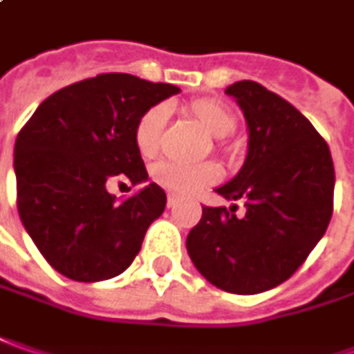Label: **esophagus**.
Here are the masks:
<instances>
[{
    "label": "esophagus",
    "instance_id": "esophagus-1",
    "mask_svg": "<svg viewBox=\"0 0 354 354\" xmlns=\"http://www.w3.org/2000/svg\"><path fill=\"white\" fill-rule=\"evenodd\" d=\"M178 203V196H174V194H168V207H174Z\"/></svg>",
    "mask_w": 354,
    "mask_h": 354
}]
</instances>
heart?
<instances>
[{
    "label": "heart",
    "mask_w": 354,
    "mask_h": 354,
    "mask_svg": "<svg viewBox=\"0 0 354 354\" xmlns=\"http://www.w3.org/2000/svg\"><path fill=\"white\" fill-rule=\"evenodd\" d=\"M184 111L200 121L205 131L215 137L223 139L231 135L237 127V117L231 113V109L217 100L201 97L196 102H189ZM166 109L162 105H154L147 109L139 117L135 125V147L145 158H153L160 149L162 127H165ZM154 180L170 192L176 194H194L198 189L212 186L219 180V168L214 162H201V165H182V162H158L153 170Z\"/></svg>",
    "instance_id": "1"
}]
</instances>
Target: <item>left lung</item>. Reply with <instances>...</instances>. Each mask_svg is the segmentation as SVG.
<instances>
[{
    "label": "left lung",
    "mask_w": 354,
    "mask_h": 354,
    "mask_svg": "<svg viewBox=\"0 0 354 354\" xmlns=\"http://www.w3.org/2000/svg\"><path fill=\"white\" fill-rule=\"evenodd\" d=\"M225 93L249 125V153L239 174L215 192L237 205L203 207L186 247L205 280L250 296L282 284L319 243L333 214L335 168L329 147L306 117L259 82Z\"/></svg>",
    "instance_id": "left-lung-1"
}]
</instances>
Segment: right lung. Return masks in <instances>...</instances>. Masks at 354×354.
I'll return each mask as SVG.
<instances>
[{"label":"right lung","instance_id":"right-lung-1","mask_svg":"<svg viewBox=\"0 0 354 354\" xmlns=\"http://www.w3.org/2000/svg\"><path fill=\"white\" fill-rule=\"evenodd\" d=\"M180 92L111 72L48 95L15 140L19 217L56 272L76 282L121 274L139 254L166 194L149 184L117 203L113 176L137 186L149 174L135 147L139 117Z\"/></svg>","mask_w":354,"mask_h":354}]
</instances>
